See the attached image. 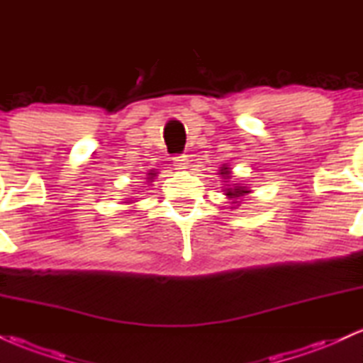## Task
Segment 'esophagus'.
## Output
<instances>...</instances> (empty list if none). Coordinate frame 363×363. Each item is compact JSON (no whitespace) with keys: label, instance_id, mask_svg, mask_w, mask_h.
I'll use <instances>...</instances> for the list:
<instances>
[{"label":"esophagus","instance_id":"34e87169","mask_svg":"<svg viewBox=\"0 0 363 363\" xmlns=\"http://www.w3.org/2000/svg\"><path fill=\"white\" fill-rule=\"evenodd\" d=\"M174 160V169L176 170H184V169H187V157L186 155H177V157H174L172 158Z\"/></svg>","mask_w":363,"mask_h":363}]
</instances>
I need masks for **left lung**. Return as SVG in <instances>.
<instances>
[{
    "label": "left lung",
    "instance_id": "obj_1",
    "mask_svg": "<svg viewBox=\"0 0 363 363\" xmlns=\"http://www.w3.org/2000/svg\"><path fill=\"white\" fill-rule=\"evenodd\" d=\"M220 176H222L223 179H230L232 177V172H230V169L227 167V165H223V167H220ZM223 182H227V181H223ZM225 196H227L228 199H232V205H237V203H240L242 201V198L244 196H247L249 193H251V189H249L247 186H244V184H227V187H225ZM239 206V205H237ZM235 208V206H234Z\"/></svg>",
    "mask_w": 363,
    "mask_h": 363
}]
</instances>
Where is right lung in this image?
Listing matches in <instances>:
<instances>
[{
	"instance_id": "1",
	"label": "right lung",
	"mask_w": 363,
	"mask_h": 363,
	"mask_svg": "<svg viewBox=\"0 0 363 363\" xmlns=\"http://www.w3.org/2000/svg\"><path fill=\"white\" fill-rule=\"evenodd\" d=\"M152 176H153V174H152ZM148 179H153V177H148Z\"/></svg>"
}]
</instances>
